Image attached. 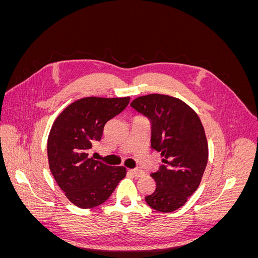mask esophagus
<instances>
[{
	"instance_id": "esophagus-1",
	"label": "esophagus",
	"mask_w": 258,
	"mask_h": 258,
	"mask_svg": "<svg viewBox=\"0 0 258 258\" xmlns=\"http://www.w3.org/2000/svg\"><path fill=\"white\" fill-rule=\"evenodd\" d=\"M129 172H130L132 175H135V176H142V175H144L143 171L140 170V169H130Z\"/></svg>"
}]
</instances>
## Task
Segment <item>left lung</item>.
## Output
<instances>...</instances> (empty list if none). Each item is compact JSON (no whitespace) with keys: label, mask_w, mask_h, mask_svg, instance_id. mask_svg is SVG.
Listing matches in <instances>:
<instances>
[{"label":"left lung","mask_w":258,"mask_h":258,"mask_svg":"<svg viewBox=\"0 0 258 258\" xmlns=\"http://www.w3.org/2000/svg\"><path fill=\"white\" fill-rule=\"evenodd\" d=\"M130 105L151 121V147L163 165L151 176L156 189L146 204L159 212H172L197 190L207 167L209 148L201 120L182 100L167 95L142 96Z\"/></svg>","instance_id":"8db88e82"}]
</instances>
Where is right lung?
I'll return each instance as SVG.
<instances>
[{
	"label": "right lung",
	"instance_id": "right-lung-1",
	"mask_svg": "<svg viewBox=\"0 0 258 258\" xmlns=\"http://www.w3.org/2000/svg\"><path fill=\"white\" fill-rule=\"evenodd\" d=\"M130 98L87 97L75 101L53 121L47 141L50 172L67 198L82 209L105 202L126 176V168L107 166L89 156L105 123L121 113Z\"/></svg>",
	"mask_w": 258,
	"mask_h": 258
}]
</instances>
